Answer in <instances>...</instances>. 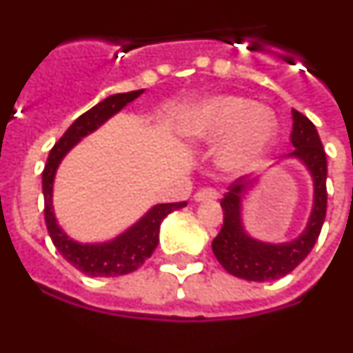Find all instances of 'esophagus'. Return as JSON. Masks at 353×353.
<instances>
[{"mask_svg":"<svg viewBox=\"0 0 353 353\" xmlns=\"http://www.w3.org/2000/svg\"><path fill=\"white\" fill-rule=\"evenodd\" d=\"M217 196H219V193H217L216 188H202V190H199V192L195 193V202H205V200H216Z\"/></svg>","mask_w":353,"mask_h":353,"instance_id":"34e87169","label":"esophagus"}]
</instances>
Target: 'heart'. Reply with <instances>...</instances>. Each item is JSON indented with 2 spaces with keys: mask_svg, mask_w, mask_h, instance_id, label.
<instances>
[{
  "mask_svg": "<svg viewBox=\"0 0 353 353\" xmlns=\"http://www.w3.org/2000/svg\"><path fill=\"white\" fill-rule=\"evenodd\" d=\"M181 137L193 143H217V165L243 172L270 151L279 134L275 111L240 95H216L196 102L177 123Z\"/></svg>",
  "mask_w": 353,
  "mask_h": 353,
  "instance_id": "b5f03b06",
  "label": "heart"
}]
</instances>
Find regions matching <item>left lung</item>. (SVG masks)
<instances>
[{
	"label": "left lung",
	"instance_id": "left-lung-1",
	"mask_svg": "<svg viewBox=\"0 0 353 353\" xmlns=\"http://www.w3.org/2000/svg\"><path fill=\"white\" fill-rule=\"evenodd\" d=\"M291 143L294 151L288 157L298 158L314 179V207L306 228L301 235L285 243H268L252 239L243 230L242 199L256 181L240 177L230 184L228 193H225V199L221 200L225 221L221 232L212 240V252L223 268L239 279L265 282L288 275L310 254L321 235L327 209V160L315 125L296 110H292Z\"/></svg>",
	"mask_w": 353,
	"mask_h": 353
}]
</instances>
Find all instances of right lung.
I'll use <instances>...</instances> for the list:
<instances>
[{
  "label": "right lung",
  "instance_id": "obj_1",
  "mask_svg": "<svg viewBox=\"0 0 353 353\" xmlns=\"http://www.w3.org/2000/svg\"><path fill=\"white\" fill-rule=\"evenodd\" d=\"M143 92L144 90H134L110 95L99 104H95L87 113L78 117L72 121L71 127L64 132V136L52 148L47 158V165L43 169V199H45V223H47L48 235L62 258L88 276H120L136 272L157 249L161 221L172 210L186 205V202L158 203L153 209L148 210L127 232L110 242L102 243L77 242V240L69 239L57 225L54 207H52V192H54L55 172H57L62 158L81 137L97 130L108 118L123 110L128 102L139 97Z\"/></svg>",
  "mask_w": 353,
  "mask_h": 353
}]
</instances>
